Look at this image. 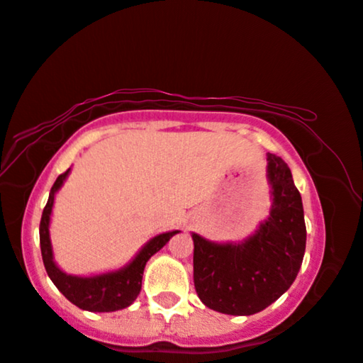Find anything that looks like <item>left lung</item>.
<instances>
[{
	"label": "left lung",
	"instance_id": "left-lung-1",
	"mask_svg": "<svg viewBox=\"0 0 363 363\" xmlns=\"http://www.w3.org/2000/svg\"><path fill=\"white\" fill-rule=\"evenodd\" d=\"M273 207L259 230L240 245H216L194 233V286L207 308L250 315L274 303L298 277L306 250L301 194L286 162L268 155Z\"/></svg>",
	"mask_w": 363,
	"mask_h": 363
}]
</instances>
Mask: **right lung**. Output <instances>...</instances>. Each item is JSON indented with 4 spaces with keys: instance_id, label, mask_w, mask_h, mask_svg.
<instances>
[{
    "instance_id": "obj_1",
    "label": "right lung",
    "mask_w": 363,
    "mask_h": 363,
    "mask_svg": "<svg viewBox=\"0 0 363 363\" xmlns=\"http://www.w3.org/2000/svg\"><path fill=\"white\" fill-rule=\"evenodd\" d=\"M67 174L69 169L62 172V174L55 179L52 189H50L49 201L45 203L43 211V217H40L39 242L45 272H48L49 278L52 279V283L55 286H57L60 293H62L70 303L79 306L80 309L91 311V313H110V311L128 308L141 291V279L146 262L156 252H160V250L169 242L172 235L177 233V230L161 233L152 238L151 242H147L145 245V248L138 253V257L133 259L128 267L120 269V272L100 274V277L94 278H79L62 273L52 262V250H50L49 240V220L50 212H52L54 194L60 186H62V182L65 181Z\"/></svg>"
}]
</instances>
